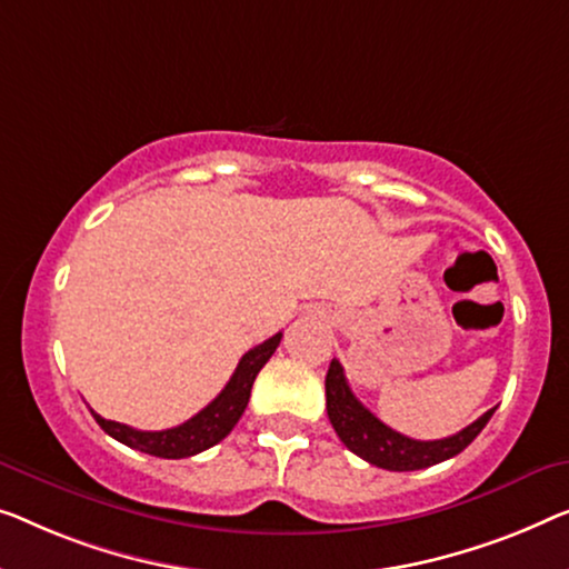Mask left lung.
Masks as SVG:
<instances>
[{"label": "left lung", "instance_id": "8db88e82", "mask_svg": "<svg viewBox=\"0 0 569 569\" xmlns=\"http://www.w3.org/2000/svg\"><path fill=\"white\" fill-rule=\"evenodd\" d=\"M326 410L333 431L339 433L346 449H351L365 462L390 469V472H413V469H426L457 457L459 451H465L477 439V433L488 426L492 413H496V408H490L475 423H469L455 436H447V439H408V436L392 431L390 426H385L380 418L361 406L357 395L351 392L349 382H346L343 367L336 359L326 375Z\"/></svg>", "mask_w": 569, "mask_h": 569}]
</instances>
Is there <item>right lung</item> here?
<instances>
[{
  "label": "right lung",
  "instance_id": "add662e5",
  "mask_svg": "<svg viewBox=\"0 0 569 569\" xmlns=\"http://www.w3.org/2000/svg\"><path fill=\"white\" fill-rule=\"evenodd\" d=\"M279 341H282V333H274L264 343L246 351L241 361H238L233 377H230L228 385L223 387V392L182 426L167 428V431H138V428H130L126 423L107 421V418L97 416L92 410L94 421L100 423L102 431L110 433L112 439H118L130 449L143 451V455L161 459H184L200 455V451L216 447L218 441H223L226 436L233 431L238 418L243 416L246 406H249L253 380H257V375L261 372V367L267 365L271 353L277 351Z\"/></svg>",
  "mask_w": 569,
  "mask_h": 569
}]
</instances>
